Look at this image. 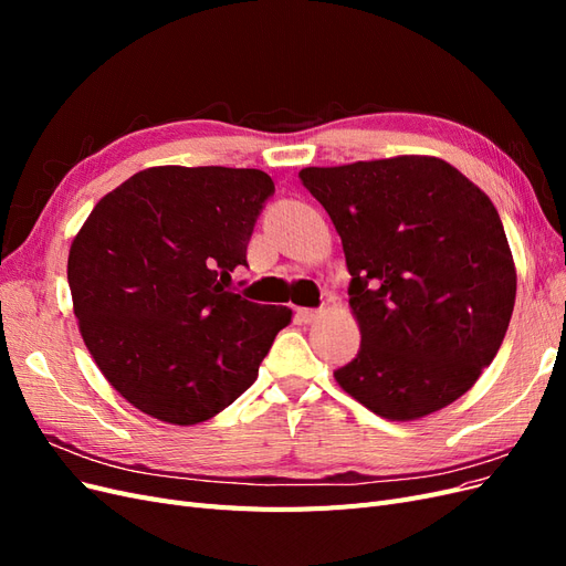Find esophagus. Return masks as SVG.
<instances>
[{
    "label": "esophagus",
    "instance_id": "1",
    "mask_svg": "<svg viewBox=\"0 0 566 566\" xmlns=\"http://www.w3.org/2000/svg\"><path fill=\"white\" fill-rule=\"evenodd\" d=\"M318 316H321L318 310H306V306H302V310H297V321H300V323H314Z\"/></svg>",
    "mask_w": 566,
    "mask_h": 566
}]
</instances>
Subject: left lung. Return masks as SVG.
<instances>
[{
	"label": "left lung",
	"instance_id": "1",
	"mask_svg": "<svg viewBox=\"0 0 566 566\" xmlns=\"http://www.w3.org/2000/svg\"><path fill=\"white\" fill-rule=\"evenodd\" d=\"M300 179L342 238L361 325L339 387L387 420L453 403L499 354L515 306L499 210L439 158L306 167Z\"/></svg>",
	"mask_w": 566,
	"mask_h": 566
}]
</instances>
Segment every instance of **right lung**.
Returning a JSON list of instances; mask_svg holds the SVG:
<instances>
[{"mask_svg": "<svg viewBox=\"0 0 566 566\" xmlns=\"http://www.w3.org/2000/svg\"><path fill=\"white\" fill-rule=\"evenodd\" d=\"M273 191L262 169L148 167L101 198L75 235L67 285L82 339L146 416L214 418L290 323L287 306L229 287Z\"/></svg>", "mask_w": 566, "mask_h": 566, "instance_id": "1", "label": "right lung"}]
</instances>
